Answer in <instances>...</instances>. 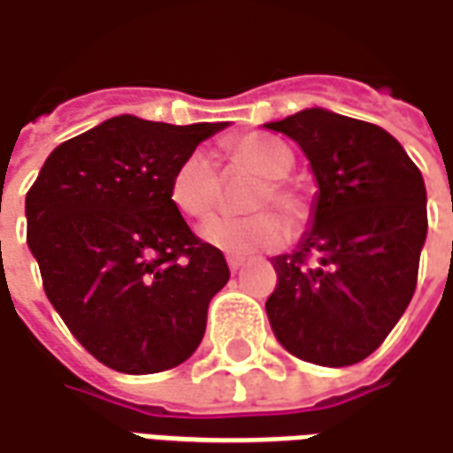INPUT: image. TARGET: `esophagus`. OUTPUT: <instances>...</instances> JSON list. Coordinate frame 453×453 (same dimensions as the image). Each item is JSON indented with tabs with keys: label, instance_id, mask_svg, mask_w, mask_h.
<instances>
[{
	"label": "esophagus",
	"instance_id": "1",
	"mask_svg": "<svg viewBox=\"0 0 453 453\" xmlns=\"http://www.w3.org/2000/svg\"><path fill=\"white\" fill-rule=\"evenodd\" d=\"M242 265H245V257H227V267H230L233 273H238Z\"/></svg>",
	"mask_w": 453,
	"mask_h": 453
}]
</instances>
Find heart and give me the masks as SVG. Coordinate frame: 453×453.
<instances>
[{"label":"heart","instance_id":"b5f03b06","mask_svg":"<svg viewBox=\"0 0 453 453\" xmlns=\"http://www.w3.org/2000/svg\"><path fill=\"white\" fill-rule=\"evenodd\" d=\"M227 161L235 168H245L263 180L252 188L248 208L275 205L290 223L304 218L303 196L282 178L290 173L292 153L275 138L250 136L235 138L227 143ZM218 171L213 158L203 150L188 153L171 175V203L186 218H203L218 201ZM198 238L213 250L226 255H250L257 250H273L288 238V226L273 211H255L248 215H211L198 227Z\"/></svg>","mask_w":453,"mask_h":453}]
</instances>
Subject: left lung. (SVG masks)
<instances>
[{"label": "left lung", "mask_w": 453, "mask_h": 453, "mask_svg": "<svg viewBox=\"0 0 453 453\" xmlns=\"http://www.w3.org/2000/svg\"><path fill=\"white\" fill-rule=\"evenodd\" d=\"M265 128L292 138L317 180L310 227L273 257L265 310L278 342L304 362L349 367L392 332L417 288L426 188L392 134L327 109Z\"/></svg>", "instance_id": "left-lung-1"}]
</instances>
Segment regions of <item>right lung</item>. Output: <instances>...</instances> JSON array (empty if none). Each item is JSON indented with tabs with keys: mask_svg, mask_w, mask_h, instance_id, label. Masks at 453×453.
Returning <instances> with one entry per match:
<instances>
[{
	"mask_svg": "<svg viewBox=\"0 0 453 453\" xmlns=\"http://www.w3.org/2000/svg\"><path fill=\"white\" fill-rule=\"evenodd\" d=\"M226 126L113 116L51 150L27 193V245L46 297L106 367L153 374L201 344L230 270L168 188L178 163Z\"/></svg>",
	"mask_w": 453,
	"mask_h": 453,
	"instance_id": "right-lung-1",
	"label": "right lung"
}]
</instances>
